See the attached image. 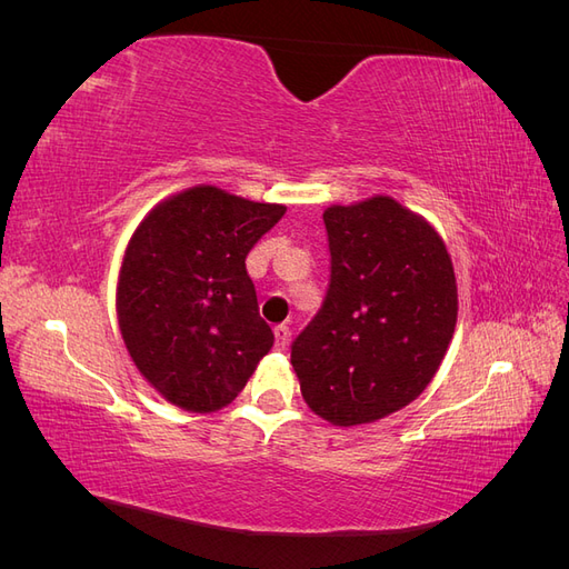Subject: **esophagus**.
Masks as SVG:
<instances>
[{"label":"esophagus","mask_w":569,"mask_h":569,"mask_svg":"<svg viewBox=\"0 0 569 569\" xmlns=\"http://www.w3.org/2000/svg\"><path fill=\"white\" fill-rule=\"evenodd\" d=\"M272 332H274V349L284 351L287 343H289V327L287 325H278Z\"/></svg>","instance_id":"1"}]
</instances>
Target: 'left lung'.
Instances as JSON below:
<instances>
[{
    "label": "left lung",
    "mask_w": 569,
    "mask_h": 569,
    "mask_svg": "<svg viewBox=\"0 0 569 569\" xmlns=\"http://www.w3.org/2000/svg\"><path fill=\"white\" fill-rule=\"evenodd\" d=\"M322 220L330 289L291 366L316 416L368 425L432 382L458 320L456 272L439 232L391 197L330 206Z\"/></svg>",
    "instance_id": "1"
}]
</instances>
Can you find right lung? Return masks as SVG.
<instances>
[{"label": "right lung", "instance_id": "obj_1", "mask_svg": "<svg viewBox=\"0 0 569 569\" xmlns=\"http://www.w3.org/2000/svg\"><path fill=\"white\" fill-rule=\"evenodd\" d=\"M284 211L197 184L153 206L132 232L116 287L118 327L166 401L220 410L272 349L244 261Z\"/></svg>", "mask_w": 569, "mask_h": 569}]
</instances>
